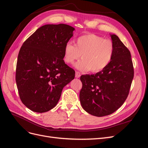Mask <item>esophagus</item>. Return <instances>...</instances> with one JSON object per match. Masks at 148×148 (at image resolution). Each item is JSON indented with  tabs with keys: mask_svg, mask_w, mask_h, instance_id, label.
<instances>
[{
	"mask_svg": "<svg viewBox=\"0 0 148 148\" xmlns=\"http://www.w3.org/2000/svg\"><path fill=\"white\" fill-rule=\"evenodd\" d=\"M80 76H81V75H80V73L79 72V71H76L75 72V77L77 78H78L80 77Z\"/></svg>",
	"mask_w": 148,
	"mask_h": 148,
	"instance_id": "esophagus-1",
	"label": "esophagus"
}]
</instances>
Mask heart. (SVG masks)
<instances>
[{"label":"heart","instance_id":"obj_1","mask_svg":"<svg viewBox=\"0 0 148 148\" xmlns=\"http://www.w3.org/2000/svg\"><path fill=\"white\" fill-rule=\"evenodd\" d=\"M114 46L110 40L94 34H85L76 40L75 46L67 43L64 49V60L73 64L82 55L80 61L76 64L79 70H90L97 73L104 70L112 59Z\"/></svg>","mask_w":148,"mask_h":148}]
</instances>
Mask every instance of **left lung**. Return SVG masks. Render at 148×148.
Instances as JSON below:
<instances>
[{
    "label": "left lung",
    "mask_w": 148,
    "mask_h": 148,
    "mask_svg": "<svg viewBox=\"0 0 148 148\" xmlns=\"http://www.w3.org/2000/svg\"><path fill=\"white\" fill-rule=\"evenodd\" d=\"M112 59L106 68L95 75H82L79 100L89 114L103 117L114 113L127 99L134 77L130 52L115 34Z\"/></svg>",
    "instance_id": "1"
}]
</instances>
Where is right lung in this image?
<instances>
[{"mask_svg": "<svg viewBox=\"0 0 148 148\" xmlns=\"http://www.w3.org/2000/svg\"><path fill=\"white\" fill-rule=\"evenodd\" d=\"M74 30L65 24L44 25L21 47L16 83L21 102L32 111L43 113L53 109L64 87L74 79L75 70L63 59Z\"/></svg>", "mask_w": 148, "mask_h": 148, "instance_id": "add662e5", "label": "right lung"}]
</instances>
